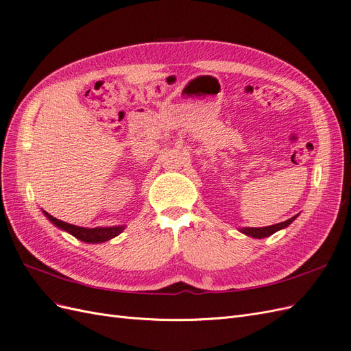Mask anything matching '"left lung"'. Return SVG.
<instances>
[{"instance_id":"left-lung-1","label":"left lung","mask_w":351,"mask_h":351,"mask_svg":"<svg viewBox=\"0 0 351 351\" xmlns=\"http://www.w3.org/2000/svg\"><path fill=\"white\" fill-rule=\"evenodd\" d=\"M297 217H299V215H294L290 219H287L284 222H278V224H274V226H269V227H259V228L243 227V228H239V231L243 232V234L249 236V237H253V239H265V237L272 236L274 232H277V231H280L282 228L289 227Z\"/></svg>"}]
</instances>
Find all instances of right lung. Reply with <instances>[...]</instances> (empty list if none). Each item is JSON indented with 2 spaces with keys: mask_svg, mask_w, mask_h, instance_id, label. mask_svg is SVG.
I'll use <instances>...</instances> for the list:
<instances>
[{
  "mask_svg": "<svg viewBox=\"0 0 351 351\" xmlns=\"http://www.w3.org/2000/svg\"><path fill=\"white\" fill-rule=\"evenodd\" d=\"M44 212V215L54 224L56 227H58L60 230L69 232L73 237H76L84 243H104L108 241L114 237H117L119 234L124 231L125 226H114V227H95V228H86V227H79V226H73L69 224V222H64L61 219H57L52 215H49L48 212Z\"/></svg>",
  "mask_w": 351,
  "mask_h": 351,
  "instance_id": "1",
  "label": "right lung"
}]
</instances>
